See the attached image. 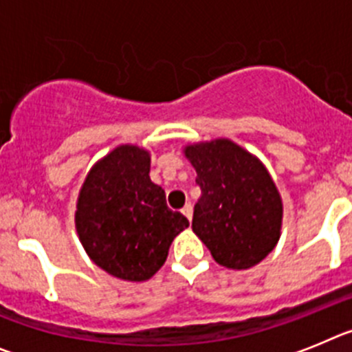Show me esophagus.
Listing matches in <instances>:
<instances>
[{
	"mask_svg": "<svg viewBox=\"0 0 352 352\" xmlns=\"http://www.w3.org/2000/svg\"><path fill=\"white\" fill-rule=\"evenodd\" d=\"M182 214L186 215V217H188L189 221L192 219V207H191V204H186V205H184V208H182Z\"/></svg>",
	"mask_w": 352,
	"mask_h": 352,
	"instance_id": "1",
	"label": "esophagus"
}]
</instances>
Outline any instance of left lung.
Segmentation results:
<instances>
[{
	"label": "left lung",
	"instance_id": "left-lung-1",
	"mask_svg": "<svg viewBox=\"0 0 352 352\" xmlns=\"http://www.w3.org/2000/svg\"><path fill=\"white\" fill-rule=\"evenodd\" d=\"M184 154L201 189L192 231L223 267L258 265L274 251L283 226V199L270 173L228 138L188 145Z\"/></svg>",
	"mask_w": 352,
	"mask_h": 352
}]
</instances>
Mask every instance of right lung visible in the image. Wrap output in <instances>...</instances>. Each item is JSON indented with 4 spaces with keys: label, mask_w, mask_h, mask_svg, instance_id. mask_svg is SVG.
<instances>
[{
    "label": "right lung",
    "mask_w": 352,
    "mask_h": 352,
    "mask_svg": "<svg viewBox=\"0 0 352 352\" xmlns=\"http://www.w3.org/2000/svg\"><path fill=\"white\" fill-rule=\"evenodd\" d=\"M151 154L119 145L94 164L82 184L75 226L85 252L107 274L131 283L153 277L173 239L189 221L170 210L148 177Z\"/></svg>",
    "instance_id": "right-lung-1"
}]
</instances>
